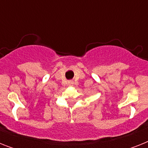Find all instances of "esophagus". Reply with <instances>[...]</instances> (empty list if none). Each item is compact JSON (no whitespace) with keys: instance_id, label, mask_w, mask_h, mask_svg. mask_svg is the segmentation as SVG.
Returning a JSON list of instances; mask_svg holds the SVG:
<instances>
[{"instance_id":"esophagus-1","label":"esophagus","mask_w":148,"mask_h":148,"mask_svg":"<svg viewBox=\"0 0 148 148\" xmlns=\"http://www.w3.org/2000/svg\"><path fill=\"white\" fill-rule=\"evenodd\" d=\"M74 84V83H73V82H72V81H71V82H69V84H70V85H72V84Z\"/></svg>"}]
</instances>
